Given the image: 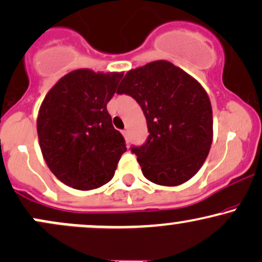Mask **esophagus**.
Returning <instances> with one entry per match:
<instances>
[{"label": "esophagus", "mask_w": 262, "mask_h": 262, "mask_svg": "<svg viewBox=\"0 0 262 262\" xmlns=\"http://www.w3.org/2000/svg\"><path fill=\"white\" fill-rule=\"evenodd\" d=\"M122 133H123V137H124V139L128 141V138H129V133H128V130H123Z\"/></svg>", "instance_id": "34e87169"}]
</instances>
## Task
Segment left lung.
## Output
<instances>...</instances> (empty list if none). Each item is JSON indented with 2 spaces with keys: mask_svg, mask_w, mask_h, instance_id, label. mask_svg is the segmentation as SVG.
Listing matches in <instances>:
<instances>
[{
  "mask_svg": "<svg viewBox=\"0 0 262 262\" xmlns=\"http://www.w3.org/2000/svg\"><path fill=\"white\" fill-rule=\"evenodd\" d=\"M117 93L132 96L146 118L148 139L130 149L145 179L179 186L196 175L213 140L212 106L202 85L172 62L158 60L128 71Z\"/></svg>",
  "mask_w": 262,
  "mask_h": 262,
  "instance_id": "left-lung-1",
  "label": "left lung"
}]
</instances>
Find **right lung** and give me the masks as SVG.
<instances>
[{
  "mask_svg": "<svg viewBox=\"0 0 262 262\" xmlns=\"http://www.w3.org/2000/svg\"><path fill=\"white\" fill-rule=\"evenodd\" d=\"M123 73L79 69L62 76L39 108L37 132L48 167L62 183L89 191L110 182L127 150L107 103Z\"/></svg>",
  "mask_w": 262,
  "mask_h": 262,
  "instance_id": "add662e5",
  "label": "right lung"
}]
</instances>
